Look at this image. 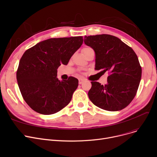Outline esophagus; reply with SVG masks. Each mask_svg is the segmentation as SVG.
<instances>
[{
	"label": "esophagus",
	"instance_id": "34e87169",
	"mask_svg": "<svg viewBox=\"0 0 157 157\" xmlns=\"http://www.w3.org/2000/svg\"><path fill=\"white\" fill-rule=\"evenodd\" d=\"M84 81H85V79H82V78H79V85H81V84H82L84 82Z\"/></svg>",
	"mask_w": 157,
	"mask_h": 157
}]
</instances>
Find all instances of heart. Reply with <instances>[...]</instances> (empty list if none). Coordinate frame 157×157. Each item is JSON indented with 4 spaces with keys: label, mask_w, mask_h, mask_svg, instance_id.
Returning a JSON list of instances; mask_svg holds the SVG:
<instances>
[{
    "label": "heart",
    "mask_w": 157,
    "mask_h": 157,
    "mask_svg": "<svg viewBox=\"0 0 157 157\" xmlns=\"http://www.w3.org/2000/svg\"><path fill=\"white\" fill-rule=\"evenodd\" d=\"M86 48H85V49H86Z\"/></svg>",
    "instance_id": "heart-1"
}]
</instances>
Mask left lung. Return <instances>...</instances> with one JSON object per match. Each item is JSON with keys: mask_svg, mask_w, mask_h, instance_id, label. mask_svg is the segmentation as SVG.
<instances>
[{"mask_svg": "<svg viewBox=\"0 0 157 157\" xmlns=\"http://www.w3.org/2000/svg\"><path fill=\"white\" fill-rule=\"evenodd\" d=\"M84 42L95 53V69L109 73L105 85L91 82L90 100L106 111L124 109L134 99L141 78L142 69L136 53L119 38L108 34L85 36Z\"/></svg>", "mask_w": 157, "mask_h": 157, "instance_id": "left-lung-1", "label": "left lung"}]
</instances>
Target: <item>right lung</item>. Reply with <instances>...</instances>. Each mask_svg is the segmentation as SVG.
Listing matches in <instances>:
<instances>
[{
    "mask_svg": "<svg viewBox=\"0 0 157 157\" xmlns=\"http://www.w3.org/2000/svg\"><path fill=\"white\" fill-rule=\"evenodd\" d=\"M82 36L51 38L29 48L21 56L16 72L25 101L38 113L49 115L68 105L78 86V79L57 78V69L67 65L83 44Z\"/></svg>",
    "mask_w": 157,
    "mask_h": 157,
    "instance_id": "obj_1",
    "label": "right lung"
}]
</instances>
